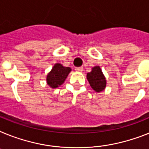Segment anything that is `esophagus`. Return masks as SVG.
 <instances>
[{
  "mask_svg": "<svg viewBox=\"0 0 149 149\" xmlns=\"http://www.w3.org/2000/svg\"><path fill=\"white\" fill-rule=\"evenodd\" d=\"M83 70V67H76V68H75V70L77 71V72H82Z\"/></svg>",
  "mask_w": 149,
  "mask_h": 149,
  "instance_id": "obj_1",
  "label": "esophagus"
}]
</instances>
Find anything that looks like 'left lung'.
Wrapping results in <instances>:
<instances>
[{"label": "left lung", "instance_id": "obj_1", "mask_svg": "<svg viewBox=\"0 0 149 149\" xmlns=\"http://www.w3.org/2000/svg\"><path fill=\"white\" fill-rule=\"evenodd\" d=\"M86 78L94 91L100 93L105 90L106 87V79L100 66H95L93 67L91 72L87 73Z\"/></svg>", "mask_w": 149, "mask_h": 149}]
</instances>
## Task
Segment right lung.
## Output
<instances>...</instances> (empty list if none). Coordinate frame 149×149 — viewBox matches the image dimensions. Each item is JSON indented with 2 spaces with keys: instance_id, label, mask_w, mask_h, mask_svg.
I'll use <instances>...</instances> for the list:
<instances>
[{
  "instance_id": "1",
  "label": "right lung",
  "mask_w": 149,
  "mask_h": 149,
  "mask_svg": "<svg viewBox=\"0 0 149 149\" xmlns=\"http://www.w3.org/2000/svg\"><path fill=\"white\" fill-rule=\"evenodd\" d=\"M71 70L70 67H66L59 63H55L51 70L47 75V85L52 89L59 87L66 80Z\"/></svg>"
}]
</instances>
